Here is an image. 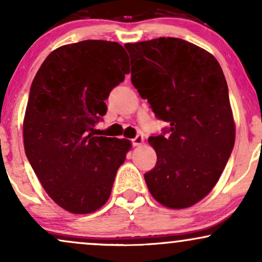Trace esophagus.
<instances>
[{"label": "esophagus", "instance_id": "obj_1", "mask_svg": "<svg viewBox=\"0 0 262 262\" xmlns=\"http://www.w3.org/2000/svg\"><path fill=\"white\" fill-rule=\"evenodd\" d=\"M144 142V137L142 136V135H137L136 137L135 138H132V144H134L135 147H137V146H141L142 143H143Z\"/></svg>", "mask_w": 262, "mask_h": 262}]
</instances>
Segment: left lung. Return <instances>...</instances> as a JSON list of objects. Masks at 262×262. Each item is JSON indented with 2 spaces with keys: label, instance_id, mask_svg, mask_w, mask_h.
Wrapping results in <instances>:
<instances>
[{
  "label": "left lung",
  "instance_id": "1",
  "mask_svg": "<svg viewBox=\"0 0 262 262\" xmlns=\"http://www.w3.org/2000/svg\"><path fill=\"white\" fill-rule=\"evenodd\" d=\"M125 48L132 85L157 118L169 122L164 135L148 138L158 157L144 173L148 189L166 208H189L211 192L234 146L224 72L211 53L182 38L159 37Z\"/></svg>",
  "mask_w": 262,
  "mask_h": 262
}]
</instances>
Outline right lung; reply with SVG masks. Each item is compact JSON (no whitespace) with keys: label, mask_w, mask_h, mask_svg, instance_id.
<instances>
[{"label":"right lung","mask_w":262,"mask_h":262,"mask_svg":"<svg viewBox=\"0 0 262 262\" xmlns=\"http://www.w3.org/2000/svg\"><path fill=\"white\" fill-rule=\"evenodd\" d=\"M130 73L121 45L86 40L48 54L34 77L23 122L24 149L47 194L72 214L105 204L131 149L126 138L93 136L105 99Z\"/></svg>","instance_id":"add662e5"}]
</instances>
